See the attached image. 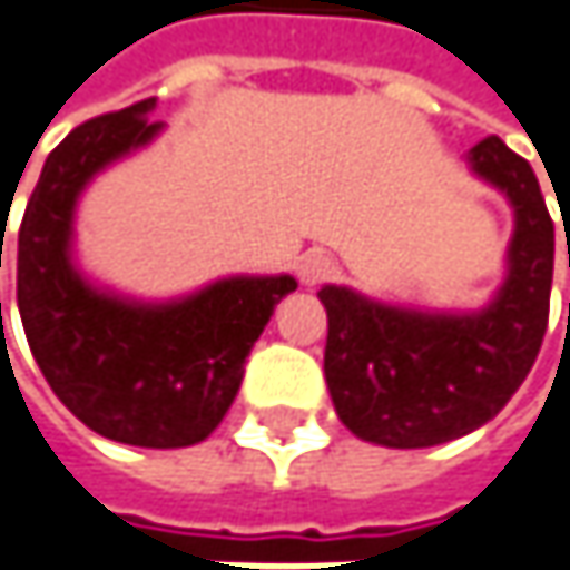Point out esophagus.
Masks as SVG:
<instances>
[{
	"label": "esophagus",
	"instance_id": "1",
	"mask_svg": "<svg viewBox=\"0 0 570 570\" xmlns=\"http://www.w3.org/2000/svg\"><path fill=\"white\" fill-rule=\"evenodd\" d=\"M295 272H298V282L302 285H322V282H328L335 275V262L325 252H305L298 258Z\"/></svg>",
	"mask_w": 570,
	"mask_h": 570
}]
</instances>
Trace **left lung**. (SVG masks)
I'll return each instance as SVG.
<instances>
[{
	"label": "left lung",
	"mask_w": 570,
	"mask_h": 570,
	"mask_svg": "<svg viewBox=\"0 0 570 570\" xmlns=\"http://www.w3.org/2000/svg\"><path fill=\"white\" fill-rule=\"evenodd\" d=\"M468 168L514 212L504 282L484 308L422 312L348 285L318 292L328 312L325 382L342 425L362 441L431 448L461 438L508 405L538 358L554 275L541 185L498 136L468 151Z\"/></svg>",
	"instance_id": "1"
}]
</instances>
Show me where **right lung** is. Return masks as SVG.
Returning <instances> with one entry per match:
<instances>
[{"mask_svg":"<svg viewBox=\"0 0 570 570\" xmlns=\"http://www.w3.org/2000/svg\"><path fill=\"white\" fill-rule=\"evenodd\" d=\"M151 112L155 99L99 116L49 151L19 228L16 295L36 365L82 425L136 448H188L232 409L252 345L298 282L228 275L142 302L79 268V198L99 171L161 136Z\"/></svg>","mask_w":570,"mask_h":570,"instance_id":"add662e5","label":"right lung"}]
</instances>
